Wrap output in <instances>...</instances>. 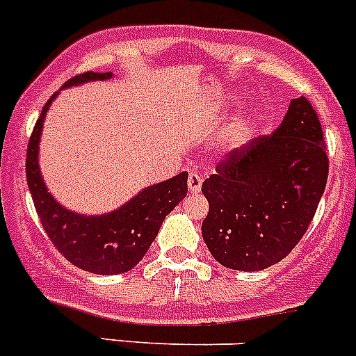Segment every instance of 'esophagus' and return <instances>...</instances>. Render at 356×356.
Masks as SVG:
<instances>
[{
	"label": "esophagus",
	"instance_id": "obj_1",
	"mask_svg": "<svg viewBox=\"0 0 356 356\" xmlns=\"http://www.w3.org/2000/svg\"><path fill=\"white\" fill-rule=\"evenodd\" d=\"M187 184H188V191H191L193 194H196V193H200V191H201V184H203V178H201L200 172L193 171L191 175H188Z\"/></svg>",
	"mask_w": 356,
	"mask_h": 356
}]
</instances>
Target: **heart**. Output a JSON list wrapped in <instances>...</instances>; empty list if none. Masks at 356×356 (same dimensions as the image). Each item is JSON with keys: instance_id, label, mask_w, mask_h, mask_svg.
<instances>
[{"instance_id": "heart-1", "label": "heart", "mask_w": 356, "mask_h": 356, "mask_svg": "<svg viewBox=\"0 0 356 356\" xmlns=\"http://www.w3.org/2000/svg\"><path fill=\"white\" fill-rule=\"evenodd\" d=\"M254 128H257V121L254 118H242L237 121L235 128L229 134V143L234 144V147H241L242 144H246L250 137L253 135Z\"/></svg>"}]
</instances>
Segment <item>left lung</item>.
Segmentation results:
<instances>
[{
  "mask_svg": "<svg viewBox=\"0 0 356 356\" xmlns=\"http://www.w3.org/2000/svg\"><path fill=\"white\" fill-rule=\"evenodd\" d=\"M328 180L323 128L307 97H296L267 137L229 153L203 181L201 234L221 266L262 271L301 241Z\"/></svg>",
  "mask_w": 356,
  "mask_h": 356,
  "instance_id": "left-lung-1",
  "label": "left lung"
}]
</instances>
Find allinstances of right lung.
<instances>
[{
	"mask_svg": "<svg viewBox=\"0 0 356 356\" xmlns=\"http://www.w3.org/2000/svg\"><path fill=\"white\" fill-rule=\"evenodd\" d=\"M112 72H81L64 87L94 80H108ZM55 92L44 105L37 119L26 153V180L44 232L53 246L72 266L94 275H119L134 269L155 241L163 219L187 196L188 172L144 188L121 209L103 216H80L64 209L53 200L44 185L39 169V139L42 122Z\"/></svg>",
	"mask_w": 356,
	"mask_h": 356,
	"instance_id": "1",
	"label": "right lung"
}]
</instances>
